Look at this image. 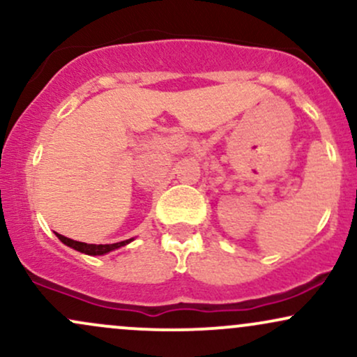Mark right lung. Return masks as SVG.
I'll use <instances>...</instances> for the list:
<instances>
[{"mask_svg": "<svg viewBox=\"0 0 357 357\" xmlns=\"http://www.w3.org/2000/svg\"><path fill=\"white\" fill-rule=\"evenodd\" d=\"M59 240L61 243L67 245V247H72L73 250H77V252L85 253V255H104V253H109L112 252V250L124 247V245L129 243V241H132V238H130V240L119 241V243H112V245H90V243H84V241L67 238V236L63 235H59Z\"/></svg>", "mask_w": 357, "mask_h": 357, "instance_id": "right-lung-1", "label": "right lung"}]
</instances>
